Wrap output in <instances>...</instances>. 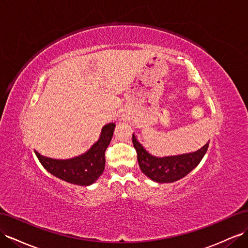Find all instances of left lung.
I'll return each mask as SVG.
<instances>
[{"mask_svg": "<svg viewBox=\"0 0 248 248\" xmlns=\"http://www.w3.org/2000/svg\"><path fill=\"white\" fill-rule=\"evenodd\" d=\"M133 147L137 150L139 166L145 175L156 183H173L183 178L200 163L209 148V143L196 152L168 157H155L147 152L135 135H132Z\"/></svg>", "mask_w": 248, "mask_h": 248, "instance_id": "1", "label": "left lung"}]
</instances>
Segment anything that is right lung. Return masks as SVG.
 Masks as SVG:
<instances>
[{"label": "right lung", "instance_id": "1", "mask_svg": "<svg viewBox=\"0 0 248 248\" xmlns=\"http://www.w3.org/2000/svg\"><path fill=\"white\" fill-rule=\"evenodd\" d=\"M115 123L106 124L97 143L84 155L70 159H53L35 155L44 168L60 179L70 184L90 186L101 175L105 167V150L110 143Z\"/></svg>", "mask_w": 248, "mask_h": 248}]
</instances>
